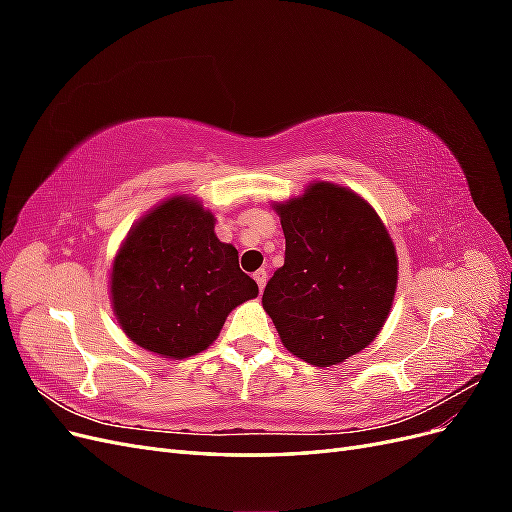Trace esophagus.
Wrapping results in <instances>:
<instances>
[{"mask_svg": "<svg viewBox=\"0 0 512 512\" xmlns=\"http://www.w3.org/2000/svg\"><path fill=\"white\" fill-rule=\"evenodd\" d=\"M254 280H256V284H258V290L262 292V290H265V284H267V271H256L254 273Z\"/></svg>", "mask_w": 512, "mask_h": 512, "instance_id": "obj_1", "label": "esophagus"}]
</instances>
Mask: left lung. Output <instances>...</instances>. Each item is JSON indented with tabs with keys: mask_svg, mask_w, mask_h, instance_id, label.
Wrapping results in <instances>:
<instances>
[{
	"mask_svg": "<svg viewBox=\"0 0 512 512\" xmlns=\"http://www.w3.org/2000/svg\"><path fill=\"white\" fill-rule=\"evenodd\" d=\"M273 209L286 258L262 307L288 352L316 367L344 363L391 314L399 265L389 230L363 196L329 181L309 183Z\"/></svg>",
	"mask_w": 512,
	"mask_h": 512,
	"instance_id": "8db88e82",
	"label": "left lung"
}]
</instances>
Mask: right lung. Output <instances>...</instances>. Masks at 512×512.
Instances as JSON below:
<instances>
[{
  "label": "right lung",
  "mask_w": 512,
  "mask_h": 512,
  "mask_svg": "<svg viewBox=\"0 0 512 512\" xmlns=\"http://www.w3.org/2000/svg\"><path fill=\"white\" fill-rule=\"evenodd\" d=\"M235 245L215 235V215L177 194L138 220L111 267V303L121 331L162 359H188L218 339L228 314L256 299Z\"/></svg>",
  "instance_id": "add662e5"
}]
</instances>
